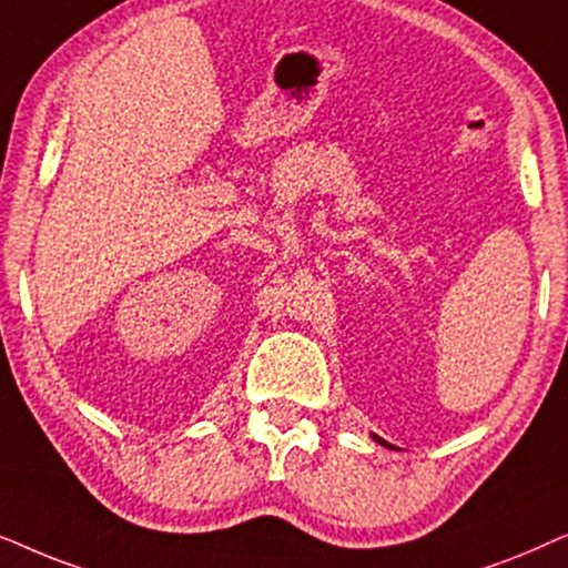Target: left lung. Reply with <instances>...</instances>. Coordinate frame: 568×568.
Segmentation results:
<instances>
[{"label":"left lung","instance_id":"obj_1","mask_svg":"<svg viewBox=\"0 0 568 568\" xmlns=\"http://www.w3.org/2000/svg\"><path fill=\"white\" fill-rule=\"evenodd\" d=\"M376 438V442H379V444H387V442H382V438L379 436H374Z\"/></svg>","mask_w":568,"mask_h":568}]
</instances>
